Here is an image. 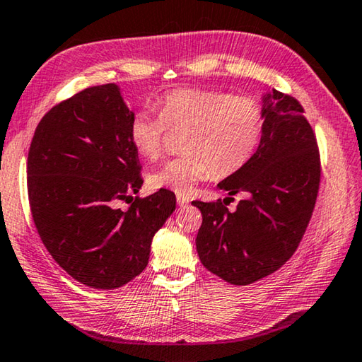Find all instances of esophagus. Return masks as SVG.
<instances>
[{"mask_svg":"<svg viewBox=\"0 0 362 362\" xmlns=\"http://www.w3.org/2000/svg\"><path fill=\"white\" fill-rule=\"evenodd\" d=\"M176 202H177V205H180V206H186L189 204V199L185 197V195H177Z\"/></svg>","mask_w":362,"mask_h":362,"instance_id":"34e87169","label":"esophagus"}]
</instances>
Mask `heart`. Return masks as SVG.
<instances>
[{"mask_svg":"<svg viewBox=\"0 0 362 362\" xmlns=\"http://www.w3.org/2000/svg\"><path fill=\"white\" fill-rule=\"evenodd\" d=\"M264 111L251 97L206 88H176L158 101V114L139 110L130 120L129 138L139 156L156 160L162 156L167 129L186 130L181 149L149 175L154 189L189 195L200 181L214 173L226 177L243 168L261 141Z\"/></svg>","mask_w":362,"mask_h":362,"instance_id":"obj_1","label":"heart"}]
</instances>
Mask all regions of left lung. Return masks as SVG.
<instances>
[{
	"mask_svg": "<svg viewBox=\"0 0 362 362\" xmlns=\"http://www.w3.org/2000/svg\"><path fill=\"white\" fill-rule=\"evenodd\" d=\"M261 100L265 124L255 156L218 185L229 197L192 202L204 218L195 240L202 264L237 286L274 274L294 255L320 187L318 146L299 101L275 88ZM238 192L247 197L229 212L225 200Z\"/></svg>",
	"mask_w": 362,
	"mask_h": 362,
	"instance_id": "left-lung-1",
	"label": "left lung"
}]
</instances>
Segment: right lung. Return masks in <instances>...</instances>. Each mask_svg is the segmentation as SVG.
<instances>
[{
    "mask_svg": "<svg viewBox=\"0 0 362 362\" xmlns=\"http://www.w3.org/2000/svg\"><path fill=\"white\" fill-rule=\"evenodd\" d=\"M132 110L117 84L88 87L54 106L28 152V197L50 256L76 281L116 289L146 269L156 232L176 208L171 191L117 200L141 189L129 138Z\"/></svg>",
    "mask_w": 362,
    "mask_h": 362,
    "instance_id": "add662e5",
    "label": "right lung"
}]
</instances>
